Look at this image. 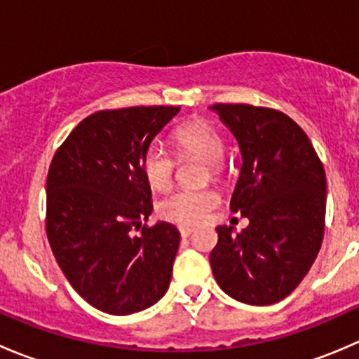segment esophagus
<instances>
[{
  "label": "esophagus",
  "instance_id": "34e87169",
  "mask_svg": "<svg viewBox=\"0 0 359 359\" xmlns=\"http://www.w3.org/2000/svg\"><path fill=\"white\" fill-rule=\"evenodd\" d=\"M193 227H191V226H180L179 227V233H180V236H182V238H186V236H189V234L191 233H193Z\"/></svg>",
  "mask_w": 359,
  "mask_h": 359
}]
</instances>
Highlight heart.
<instances>
[{"instance_id":"obj_1","label":"heart","mask_w":359,"mask_h":359,"mask_svg":"<svg viewBox=\"0 0 359 359\" xmlns=\"http://www.w3.org/2000/svg\"><path fill=\"white\" fill-rule=\"evenodd\" d=\"M172 144L177 158L194 156L206 163V172L203 179H219L224 172V139L219 130L203 118H194L177 126L172 133ZM140 170L153 189L165 191L172 184L175 173V159L163 147H147L140 158ZM219 203V194L212 187H196V189H177L166 194L158 203V215L166 222L177 226H193Z\"/></svg>"}]
</instances>
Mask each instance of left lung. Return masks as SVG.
<instances>
[{
  "instance_id": "1",
  "label": "left lung",
  "mask_w": 359,
  "mask_h": 359,
  "mask_svg": "<svg viewBox=\"0 0 359 359\" xmlns=\"http://www.w3.org/2000/svg\"><path fill=\"white\" fill-rule=\"evenodd\" d=\"M241 149L231 212L250 220L243 233L219 226L210 266L227 295L269 306L299 287L320 252L327 180L309 137L285 112L250 104H213Z\"/></svg>"
}]
</instances>
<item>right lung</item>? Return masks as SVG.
<instances>
[{"instance_id": "obj_1", "label": "right lung", "mask_w": 359, "mask_h": 359, "mask_svg": "<svg viewBox=\"0 0 359 359\" xmlns=\"http://www.w3.org/2000/svg\"><path fill=\"white\" fill-rule=\"evenodd\" d=\"M180 107L104 109L83 119L55 151L46 177V236L64 276L107 314L156 304L172 278L180 234L144 224L153 212L140 158Z\"/></svg>"}]
</instances>
